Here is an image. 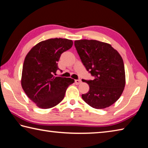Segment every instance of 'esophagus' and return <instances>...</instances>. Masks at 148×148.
I'll use <instances>...</instances> for the list:
<instances>
[{"label":"esophagus","mask_w":148,"mask_h":148,"mask_svg":"<svg viewBox=\"0 0 148 148\" xmlns=\"http://www.w3.org/2000/svg\"><path fill=\"white\" fill-rule=\"evenodd\" d=\"M75 82L76 84H79L81 82V81L80 79H77L75 81Z\"/></svg>","instance_id":"34e87169"}]
</instances>
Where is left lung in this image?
<instances>
[{
	"mask_svg": "<svg viewBox=\"0 0 148 148\" xmlns=\"http://www.w3.org/2000/svg\"><path fill=\"white\" fill-rule=\"evenodd\" d=\"M82 63L94 80H83L89 85L82 98L88 105L103 109L114 104L123 93L125 85L123 59L111 45L97 40L75 41Z\"/></svg>",
	"mask_w": 148,
	"mask_h": 148,
	"instance_id": "1",
	"label": "left lung"
}]
</instances>
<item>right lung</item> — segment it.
<instances>
[{
    "mask_svg": "<svg viewBox=\"0 0 148 148\" xmlns=\"http://www.w3.org/2000/svg\"><path fill=\"white\" fill-rule=\"evenodd\" d=\"M73 41L51 38L36 44L26 56L23 66L21 86L30 100L41 108H50L60 103L75 81L56 77L62 53L71 47Z\"/></svg>",
    "mask_w": 148,
    "mask_h": 148,
    "instance_id": "1",
    "label": "right lung"
}]
</instances>
